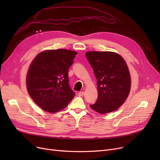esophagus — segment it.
Instances as JSON below:
<instances>
[{
    "label": "esophagus",
    "instance_id": "34e87169",
    "mask_svg": "<svg viewBox=\"0 0 160 160\" xmlns=\"http://www.w3.org/2000/svg\"><path fill=\"white\" fill-rule=\"evenodd\" d=\"M84 94H85V93H84L83 91H80V92H79V93H78V95H79V97L83 96V95H84Z\"/></svg>",
    "mask_w": 160,
    "mask_h": 160
}]
</instances>
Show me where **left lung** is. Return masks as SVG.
Returning a JSON list of instances; mask_svg holds the SVG:
<instances>
[{
	"label": "left lung",
	"instance_id": "left-lung-1",
	"mask_svg": "<svg viewBox=\"0 0 160 160\" xmlns=\"http://www.w3.org/2000/svg\"><path fill=\"white\" fill-rule=\"evenodd\" d=\"M85 55L98 81V98L91 108L101 114L118 109L128 98L131 88L126 62L113 52L88 51Z\"/></svg>",
	"mask_w": 160,
	"mask_h": 160
}]
</instances>
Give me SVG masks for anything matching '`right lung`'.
<instances>
[{
  "label": "right lung",
  "mask_w": 160,
  "mask_h": 160,
  "mask_svg": "<svg viewBox=\"0 0 160 160\" xmlns=\"http://www.w3.org/2000/svg\"><path fill=\"white\" fill-rule=\"evenodd\" d=\"M77 54L67 49L48 50L39 53L31 62L27 76V91L42 109L57 112L73 99L68 71Z\"/></svg>",
  "instance_id": "obj_1"
}]
</instances>
